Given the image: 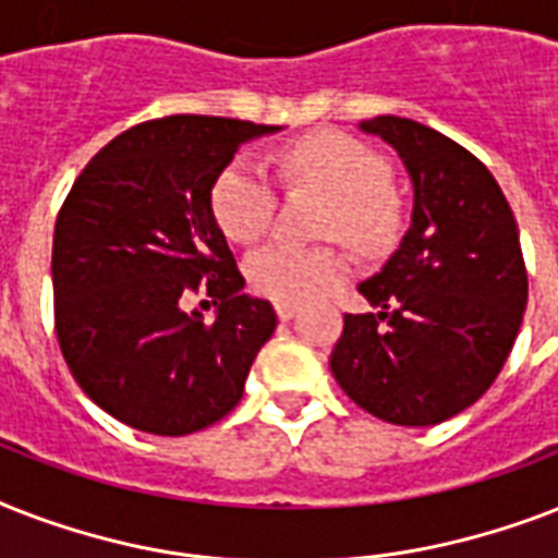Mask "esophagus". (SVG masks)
<instances>
[{"mask_svg":"<svg viewBox=\"0 0 558 558\" xmlns=\"http://www.w3.org/2000/svg\"><path fill=\"white\" fill-rule=\"evenodd\" d=\"M275 313H278L280 322H289V318L298 313V306L295 304H275Z\"/></svg>","mask_w":558,"mask_h":558,"instance_id":"34e87169","label":"esophagus"}]
</instances>
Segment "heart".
<instances>
[{"label":"heart","mask_w":558,"mask_h":558,"mask_svg":"<svg viewBox=\"0 0 558 558\" xmlns=\"http://www.w3.org/2000/svg\"><path fill=\"white\" fill-rule=\"evenodd\" d=\"M289 182L327 196L318 219L322 234H336L359 252L379 254L397 243L402 199L388 182L379 153L348 133L322 130L298 138L280 156ZM210 214L234 243H254L266 234L275 214V185L260 161L234 159L210 185ZM348 271L336 245L269 243L248 254L245 278L257 295L278 304H298Z\"/></svg>","instance_id":"heart-1"}]
</instances>
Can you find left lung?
<instances>
[{
  "label": "left lung",
  "instance_id": "left-lung-1",
  "mask_svg": "<svg viewBox=\"0 0 558 558\" xmlns=\"http://www.w3.org/2000/svg\"><path fill=\"white\" fill-rule=\"evenodd\" d=\"M405 161L414 214L399 248L359 292L376 313L344 315L330 371L367 414L437 425L501 373L527 306L519 226L477 156L411 118L362 121Z\"/></svg>",
  "mask_w": 558,
  "mask_h": 558
}]
</instances>
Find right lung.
Returning a JSON list of instances; mask_svg holds the SVG:
<instances>
[{"mask_svg":"<svg viewBox=\"0 0 558 558\" xmlns=\"http://www.w3.org/2000/svg\"><path fill=\"white\" fill-rule=\"evenodd\" d=\"M275 130L214 116L135 124L81 170L57 214L60 353L83 393L130 428L182 437L222 420L278 327L269 301L243 295L210 214L219 170ZM199 294L220 304L210 325L184 310Z\"/></svg>","mask_w":558,"mask_h":558,"instance_id":"1","label":"right lung"}]
</instances>
